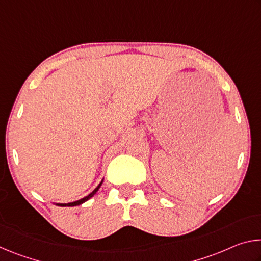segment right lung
<instances>
[{"label": "right lung", "mask_w": 261, "mask_h": 261, "mask_svg": "<svg viewBox=\"0 0 261 261\" xmlns=\"http://www.w3.org/2000/svg\"><path fill=\"white\" fill-rule=\"evenodd\" d=\"M102 182H103V178H102V180H101V182L99 183V185L98 187H96L93 191H92L90 194H87L86 197H84V198H82V199H79V200H76V201H72V202H67V204H60V202H53V204L54 205H56V206H61V207H72V206H77V205H82V204H84V202L85 201H87L88 199H91L92 197L94 196V194L98 192V190L100 189V187L101 185H102Z\"/></svg>", "instance_id": "right-lung-1"}]
</instances>
